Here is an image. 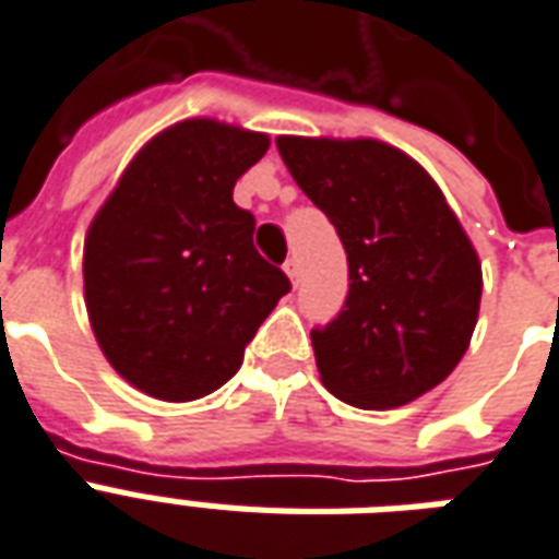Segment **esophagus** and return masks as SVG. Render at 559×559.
<instances>
[{
    "label": "esophagus",
    "instance_id": "obj_1",
    "mask_svg": "<svg viewBox=\"0 0 559 559\" xmlns=\"http://www.w3.org/2000/svg\"><path fill=\"white\" fill-rule=\"evenodd\" d=\"M283 267H285V274H288V280H292V283H297V280H300V262H297V257L288 259Z\"/></svg>",
    "mask_w": 559,
    "mask_h": 559
}]
</instances>
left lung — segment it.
<instances>
[{"label": "left lung", "instance_id": "left-lung-1", "mask_svg": "<svg viewBox=\"0 0 559 559\" xmlns=\"http://www.w3.org/2000/svg\"><path fill=\"white\" fill-rule=\"evenodd\" d=\"M276 148L347 250V302L311 329L320 382L356 408L408 405L469 347L481 306L473 241L426 168L388 142L276 136Z\"/></svg>", "mask_w": 559, "mask_h": 559}]
</instances>
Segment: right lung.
<instances>
[{
	"instance_id": "right-lung-1",
	"label": "right lung",
	"mask_w": 559,
	"mask_h": 559,
	"mask_svg": "<svg viewBox=\"0 0 559 559\" xmlns=\"http://www.w3.org/2000/svg\"><path fill=\"white\" fill-rule=\"evenodd\" d=\"M267 133L215 119L159 131L128 163L84 239L90 326L114 370L163 402L236 376L259 323L292 292L253 248L257 218L233 186Z\"/></svg>"
}]
</instances>
